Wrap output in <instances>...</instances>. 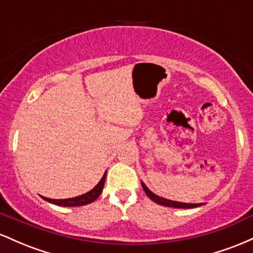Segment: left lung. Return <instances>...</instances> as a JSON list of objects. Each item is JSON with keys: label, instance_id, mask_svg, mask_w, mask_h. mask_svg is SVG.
I'll return each mask as SVG.
<instances>
[{"label": "left lung", "instance_id": "1", "mask_svg": "<svg viewBox=\"0 0 253 253\" xmlns=\"http://www.w3.org/2000/svg\"><path fill=\"white\" fill-rule=\"evenodd\" d=\"M141 187H143V189L145 193H146V195L149 196L153 202L158 203V205H162V206H167V207L185 208V210H187V208H195V207H199V206L202 205V203H184V202L171 201V200L163 199V197H159L158 195H156V194H153L152 191L149 190V188H147L143 182H141Z\"/></svg>", "mask_w": 253, "mask_h": 253}]
</instances>
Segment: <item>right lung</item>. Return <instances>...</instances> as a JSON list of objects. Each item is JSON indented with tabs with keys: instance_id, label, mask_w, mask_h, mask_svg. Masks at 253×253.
<instances>
[{
	"instance_id": "right-lung-1",
	"label": "right lung",
	"mask_w": 253,
	"mask_h": 253,
	"mask_svg": "<svg viewBox=\"0 0 253 253\" xmlns=\"http://www.w3.org/2000/svg\"><path fill=\"white\" fill-rule=\"evenodd\" d=\"M106 175H107V171L104 172L103 177L101 178V181L97 183V185L94 188V189H91L86 194H83V195L81 196L72 197V199H65V200H53V199H47V197H42V199L45 200V201L53 203V205L63 206V207H78V206L89 205V203L94 202L95 200L101 195V193H102L104 181H106Z\"/></svg>"
}]
</instances>
